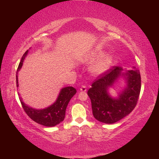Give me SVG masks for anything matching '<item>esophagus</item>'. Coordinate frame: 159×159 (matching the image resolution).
<instances>
[{
	"label": "esophagus",
	"instance_id": "esophagus-1",
	"mask_svg": "<svg viewBox=\"0 0 159 159\" xmlns=\"http://www.w3.org/2000/svg\"><path fill=\"white\" fill-rule=\"evenodd\" d=\"M80 90L81 91V92H85L86 90H87V88H86V86L85 85H82L81 88H80Z\"/></svg>",
	"mask_w": 159,
	"mask_h": 159
}]
</instances>
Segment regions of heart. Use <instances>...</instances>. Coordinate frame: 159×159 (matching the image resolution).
I'll use <instances>...</instances> for the list:
<instances>
[{"instance_id":"heart-1","label":"heart","mask_w":159,"mask_h":159,"mask_svg":"<svg viewBox=\"0 0 159 159\" xmlns=\"http://www.w3.org/2000/svg\"><path fill=\"white\" fill-rule=\"evenodd\" d=\"M97 60L90 67L91 73L96 76L103 74L109 69L112 62V57L109 55H104L102 51H94L86 57L84 61L90 63Z\"/></svg>"}]
</instances>
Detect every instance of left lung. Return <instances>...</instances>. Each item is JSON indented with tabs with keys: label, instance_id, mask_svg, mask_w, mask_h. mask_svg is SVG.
Instances as JSON below:
<instances>
[{
	"label": "left lung",
	"instance_id": "8db88e82",
	"mask_svg": "<svg viewBox=\"0 0 159 159\" xmlns=\"http://www.w3.org/2000/svg\"><path fill=\"white\" fill-rule=\"evenodd\" d=\"M120 77L126 86L114 98L108 89ZM141 90V76L138 69L123 72L120 66H113L96 79L88 91L92 104L93 114L99 122L112 124L128 116L135 107Z\"/></svg>",
	"mask_w": 159,
	"mask_h": 159
}]
</instances>
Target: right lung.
Returning a JSON list of instances; mask_svg holds the SVG:
<instances>
[{"mask_svg": "<svg viewBox=\"0 0 159 159\" xmlns=\"http://www.w3.org/2000/svg\"><path fill=\"white\" fill-rule=\"evenodd\" d=\"M28 50H26L24 54L21 61L19 64L16 74V80H17V87L18 84V71L21 69L23 65L24 60H25L28 54ZM76 93V90L71 86L61 88L60 93L59 94L56 101L50 106L42 109H36L32 107H29L22 101L21 97H20V100L25 111L26 113L34 121L39 123L42 125L47 126V127H53L57 125L61 121H63L65 117V112L67 105H68L70 99L72 98L75 94Z\"/></svg>", "mask_w": 159, "mask_h": 159, "instance_id": "right-lung-1", "label": "right lung"}]
</instances>
